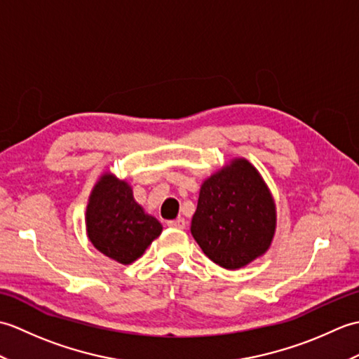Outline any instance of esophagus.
I'll list each match as a JSON object with an SVG mask.
<instances>
[{"label": "esophagus", "instance_id": "34e87169", "mask_svg": "<svg viewBox=\"0 0 359 359\" xmlns=\"http://www.w3.org/2000/svg\"><path fill=\"white\" fill-rule=\"evenodd\" d=\"M166 225L171 226V228H179V230H184V228L187 226V222L182 217H179V219H175V220H170V222H168Z\"/></svg>", "mask_w": 359, "mask_h": 359}]
</instances>
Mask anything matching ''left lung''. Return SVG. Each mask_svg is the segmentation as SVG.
<instances>
[{
  "label": "left lung",
  "mask_w": 359,
  "mask_h": 359,
  "mask_svg": "<svg viewBox=\"0 0 359 359\" xmlns=\"http://www.w3.org/2000/svg\"><path fill=\"white\" fill-rule=\"evenodd\" d=\"M276 210L256 168L236 158L203 182L191 234L212 262L236 270L269 250Z\"/></svg>",
  "instance_id": "left-lung-1"
}]
</instances>
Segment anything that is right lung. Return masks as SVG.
Masks as SVG:
<instances>
[{"label":"right lung","instance_id":"add662e5","mask_svg":"<svg viewBox=\"0 0 359 359\" xmlns=\"http://www.w3.org/2000/svg\"><path fill=\"white\" fill-rule=\"evenodd\" d=\"M86 228L94 247L120 264L140 257L162 233L156 217L144 215L126 182L104 174L89 197Z\"/></svg>","mask_w":359,"mask_h":359}]
</instances>
